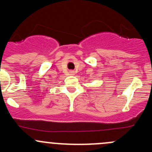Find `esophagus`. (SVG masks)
Segmentation results:
<instances>
[{
	"instance_id": "34e87169",
	"label": "esophagus",
	"mask_w": 152,
	"mask_h": 152,
	"mask_svg": "<svg viewBox=\"0 0 152 152\" xmlns=\"http://www.w3.org/2000/svg\"><path fill=\"white\" fill-rule=\"evenodd\" d=\"M70 73L71 75H74V71H73V70H71V71H70Z\"/></svg>"
}]
</instances>
